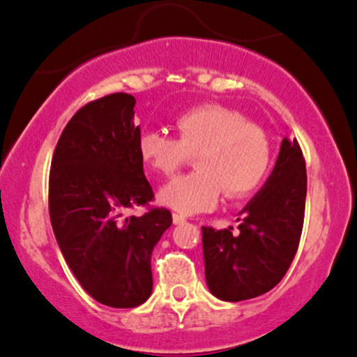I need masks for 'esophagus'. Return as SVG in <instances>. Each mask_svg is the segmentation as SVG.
Returning <instances> with one entry per match:
<instances>
[{
  "instance_id": "1",
  "label": "esophagus",
  "mask_w": 357,
  "mask_h": 357,
  "mask_svg": "<svg viewBox=\"0 0 357 357\" xmlns=\"http://www.w3.org/2000/svg\"><path fill=\"white\" fill-rule=\"evenodd\" d=\"M172 220H174V225H182V223H185V216H182V214H177V213H174V216H172Z\"/></svg>"
}]
</instances>
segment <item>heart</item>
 Here are the masks:
<instances>
[{
	"label": "heart",
	"mask_w": 357,
	"mask_h": 357,
	"mask_svg": "<svg viewBox=\"0 0 357 357\" xmlns=\"http://www.w3.org/2000/svg\"><path fill=\"white\" fill-rule=\"evenodd\" d=\"M177 139L148 129L137 139L144 167L170 178L195 155L197 172L160 190V202L180 214L213 209L221 194L238 199L255 189L271 165V143L259 126L223 105H199L175 119Z\"/></svg>",
	"instance_id": "b5f03b06"
}]
</instances>
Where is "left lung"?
<instances>
[{
    "label": "left lung",
    "instance_id": "left-lung-1",
    "mask_svg": "<svg viewBox=\"0 0 357 357\" xmlns=\"http://www.w3.org/2000/svg\"><path fill=\"white\" fill-rule=\"evenodd\" d=\"M306 167L296 139L284 137L274 170L233 228H202L206 282L223 301L267 293L289 269L305 220Z\"/></svg>",
    "mask_w": 357,
    "mask_h": 357
}]
</instances>
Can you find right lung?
I'll list each match as a JSON object with an SVG mask.
<instances>
[{"mask_svg": "<svg viewBox=\"0 0 357 357\" xmlns=\"http://www.w3.org/2000/svg\"><path fill=\"white\" fill-rule=\"evenodd\" d=\"M134 105L132 95L112 93L82 107L57 141L49 174V214L64 260L83 289L112 308L148 300L153 248L172 225L165 208L122 218L153 199Z\"/></svg>", "mask_w": 357, "mask_h": 357, "instance_id": "1", "label": "right lung"}]
</instances>
